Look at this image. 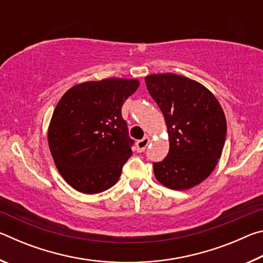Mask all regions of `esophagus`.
I'll use <instances>...</instances> for the list:
<instances>
[{"label": "esophagus", "instance_id": "1", "mask_svg": "<svg viewBox=\"0 0 263 263\" xmlns=\"http://www.w3.org/2000/svg\"><path fill=\"white\" fill-rule=\"evenodd\" d=\"M149 141H151V139L148 137H145V138H142L141 140H138L137 141V151H138V152H144L146 147L148 146Z\"/></svg>", "mask_w": 263, "mask_h": 263}]
</instances>
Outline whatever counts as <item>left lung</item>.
Here are the masks:
<instances>
[{
    "mask_svg": "<svg viewBox=\"0 0 263 263\" xmlns=\"http://www.w3.org/2000/svg\"><path fill=\"white\" fill-rule=\"evenodd\" d=\"M166 121L169 152L154 162L157 180L173 190L201 183L216 168L226 138V118L216 96L195 80L164 73L145 78Z\"/></svg>",
    "mask_w": 263,
    "mask_h": 263,
    "instance_id": "obj_1",
    "label": "left lung"
}]
</instances>
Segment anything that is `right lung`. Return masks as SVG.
Instances as JSON below:
<instances>
[{"instance_id":"1","label":"right lung","mask_w":263,"mask_h":263,"mask_svg":"<svg viewBox=\"0 0 263 263\" xmlns=\"http://www.w3.org/2000/svg\"><path fill=\"white\" fill-rule=\"evenodd\" d=\"M139 87L136 79L110 78L68 89L53 111L48 147L60 175L80 193L116 184L132 155L122 105Z\"/></svg>"}]
</instances>
